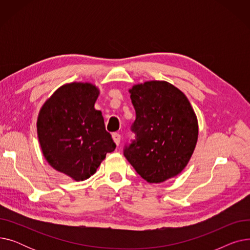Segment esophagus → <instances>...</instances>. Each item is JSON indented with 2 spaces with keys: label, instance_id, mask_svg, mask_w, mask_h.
<instances>
[{
  "label": "esophagus",
  "instance_id": "esophagus-1",
  "mask_svg": "<svg viewBox=\"0 0 250 250\" xmlns=\"http://www.w3.org/2000/svg\"><path fill=\"white\" fill-rule=\"evenodd\" d=\"M112 139H113L116 146L120 145V143H121V135L120 134H118V133H113L112 134Z\"/></svg>",
  "mask_w": 250,
  "mask_h": 250
}]
</instances>
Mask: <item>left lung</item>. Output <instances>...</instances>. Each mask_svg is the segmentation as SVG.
Segmentation results:
<instances>
[{
	"label": "left lung",
	"mask_w": 250,
	"mask_h": 250,
	"mask_svg": "<svg viewBox=\"0 0 250 250\" xmlns=\"http://www.w3.org/2000/svg\"><path fill=\"white\" fill-rule=\"evenodd\" d=\"M129 93L136 110L132 125L136 139L125 147V157L150 183L178 175L188 165L199 135L188 99L165 81L135 85Z\"/></svg>",
	"instance_id": "obj_1"
}]
</instances>
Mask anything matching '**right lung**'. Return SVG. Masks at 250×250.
<instances>
[{"label": "right lung", "mask_w": 250, "mask_h": 250, "mask_svg": "<svg viewBox=\"0 0 250 250\" xmlns=\"http://www.w3.org/2000/svg\"><path fill=\"white\" fill-rule=\"evenodd\" d=\"M99 90L91 83L60 87L39 111L37 136L48 164L76 181L96 172L115 149L100 110L94 108Z\"/></svg>", "instance_id": "1"}]
</instances>
